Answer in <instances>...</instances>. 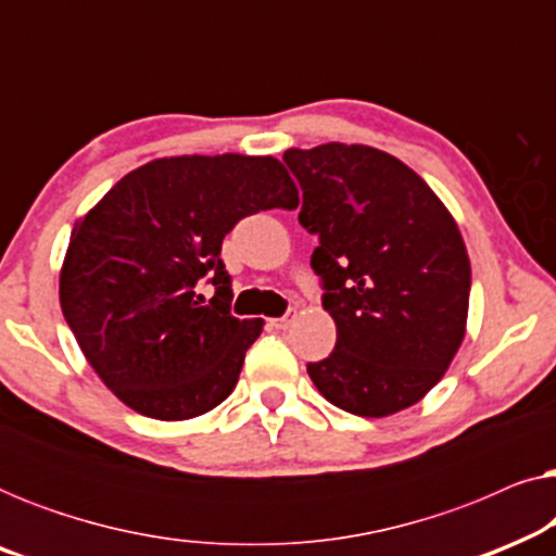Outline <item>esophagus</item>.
Listing matches in <instances>:
<instances>
[{
    "instance_id": "obj_1",
    "label": "esophagus",
    "mask_w": 556,
    "mask_h": 556,
    "mask_svg": "<svg viewBox=\"0 0 556 556\" xmlns=\"http://www.w3.org/2000/svg\"><path fill=\"white\" fill-rule=\"evenodd\" d=\"M293 318H295V311H288V314H283L280 318H273V326H276V329H288V326L293 324Z\"/></svg>"
}]
</instances>
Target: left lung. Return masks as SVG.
<instances>
[{"label":"left lung","instance_id":"obj_1","mask_svg":"<svg viewBox=\"0 0 556 556\" xmlns=\"http://www.w3.org/2000/svg\"><path fill=\"white\" fill-rule=\"evenodd\" d=\"M303 189L299 223L318 235L311 268L337 346L308 364L331 405L387 417L420 402L466 337L470 261L420 174L364 143L288 149Z\"/></svg>","mask_w":556,"mask_h":556}]
</instances>
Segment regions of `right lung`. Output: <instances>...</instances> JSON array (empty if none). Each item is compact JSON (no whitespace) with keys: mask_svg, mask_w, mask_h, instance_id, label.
I'll list each match as a JSON object with an SVG mask.
<instances>
[{"mask_svg":"<svg viewBox=\"0 0 556 556\" xmlns=\"http://www.w3.org/2000/svg\"><path fill=\"white\" fill-rule=\"evenodd\" d=\"M295 210L273 156H169L128 172L73 227L60 306L116 397L154 420L215 409L238 384L263 318L230 314L225 235L261 210ZM216 286L204 302L199 280Z\"/></svg>","mask_w":556,"mask_h":556,"instance_id":"obj_1","label":"right lung"}]
</instances>
